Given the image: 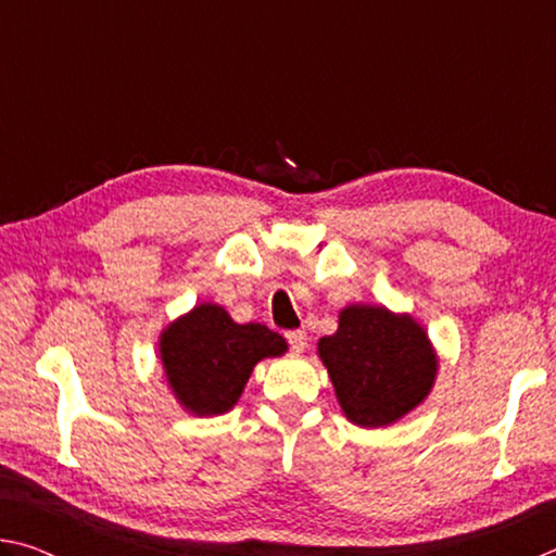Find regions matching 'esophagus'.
Here are the masks:
<instances>
[{
  "label": "esophagus",
  "mask_w": 556,
  "mask_h": 556,
  "mask_svg": "<svg viewBox=\"0 0 556 556\" xmlns=\"http://www.w3.org/2000/svg\"><path fill=\"white\" fill-rule=\"evenodd\" d=\"M287 341H289L291 351H294V353H304L308 338H306L304 331H289V333H287Z\"/></svg>",
  "instance_id": "1"
}]
</instances>
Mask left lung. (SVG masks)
Wrapping results in <instances>:
<instances>
[{
	"mask_svg": "<svg viewBox=\"0 0 556 556\" xmlns=\"http://www.w3.org/2000/svg\"><path fill=\"white\" fill-rule=\"evenodd\" d=\"M338 404L357 427H390L419 407L434 388L439 361L429 336L409 314L351 304L338 331L318 341Z\"/></svg>",
	"mask_w": 556,
	"mask_h": 556,
	"instance_id": "1",
	"label": "left lung"
}]
</instances>
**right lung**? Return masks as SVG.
Here are the masks:
<instances>
[{
  "instance_id": "right-lung-1",
  "label": "right lung",
  "mask_w": 556,
  "mask_h": 556,
  "mask_svg": "<svg viewBox=\"0 0 556 556\" xmlns=\"http://www.w3.org/2000/svg\"><path fill=\"white\" fill-rule=\"evenodd\" d=\"M287 353V341L262 324H235L218 304H199L159 338L166 382L184 409L213 417L235 407L252 368Z\"/></svg>"
}]
</instances>
